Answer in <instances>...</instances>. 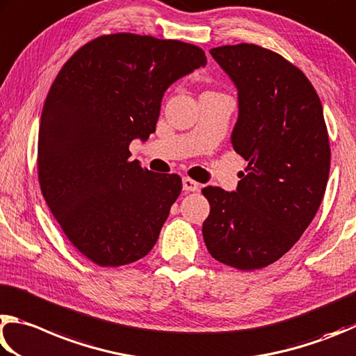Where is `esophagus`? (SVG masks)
<instances>
[{
  "label": "esophagus",
  "instance_id": "34e87169",
  "mask_svg": "<svg viewBox=\"0 0 356 356\" xmlns=\"http://www.w3.org/2000/svg\"><path fill=\"white\" fill-rule=\"evenodd\" d=\"M183 189L186 192H197L198 189H200V184L194 181V179L186 177V178H183Z\"/></svg>",
  "mask_w": 356,
  "mask_h": 356
}]
</instances>
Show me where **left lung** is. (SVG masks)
Instances as JSON below:
<instances>
[{
	"instance_id": "1",
	"label": "left lung",
	"mask_w": 356,
	"mask_h": 356,
	"mask_svg": "<svg viewBox=\"0 0 356 356\" xmlns=\"http://www.w3.org/2000/svg\"><path fill=\"white\" fill-rule=\"evenodd\" d=\"M209 53L238 87L232 143L248 165L234 192L202 191L211 207L203 239L219 263L263 269L300 239L325 194L332 153L322 104L278 53L253 43Z\"/></svg>"
}]
</instances>
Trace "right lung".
I'll list each match as a JSON object with an SVG mask.
<instances>
[{
	"instance_id": "add662e5",
	"label": "right lung",
	"mask_w": 356,
	"mask_h": 356,
	"mask_svg": "<svg viewBox=\"0 0 356 356\" xmlns=\"http://www.w3.org/2000/svg\"><path fill=\"white\" fill-rule=\"evenodd\" d=\"M204 65L191 43L118 33L86 43L56 76L40 117L39 183L62 232L95 264L134 263L158 241L181 178L129 161V143L154 133L168 86Z\"/></svg>"
}]
</instances>
